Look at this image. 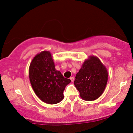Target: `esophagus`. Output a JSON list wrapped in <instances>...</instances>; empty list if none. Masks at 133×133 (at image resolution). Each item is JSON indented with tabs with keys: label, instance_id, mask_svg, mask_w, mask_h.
Masks as SVG:
<instances>
[{
	"label": "esophagus",
	"instance_id": "34e87169",
	"mask_svg": "<svg viewBox=\"0 0 133 133\" xmlns=\"http://www.w3.org/2000/svg\"><path fill=\"white\" fill-rule=\"evenodd\" d=\"M70 80H71V82H73L74 81V78L73 77H70Z\"/></svg>",
	"mask_w": 133,
	"mask_h": 133
}]
</instances>
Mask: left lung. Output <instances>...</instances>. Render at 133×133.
<instances>
[{"label": "left lung", "instance_id": "obj_1", "mask_svg": "<svg viewBox=\"0 0 133 133\" xmlns=\"http://www.w3.org/2000/svg\"><path fill=\"white\" fill-rule=\"evenodd\" d=\"M108 80L107 68L96 56H90L77 74L74 85L85 101L97 99L103 93Z\"/></svg>", "mask_w": 133, "mask_h": 133}]
</instances>
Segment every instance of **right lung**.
<instances>
[{
	"label": "right lung",
	"instance_id": "obj_1",
	"mask_svg": "<svg viewBox=\"0 0 133 133\" xmlns=\"http://www.w3.org/2000/svg\"><path fill=\"white\" fill-rule=\"evenodd\" d=\"M29 77L34 91L42 101L49 104L59 103L64 99V90L71 82L56 70L52 55L43 51L32 59Z\"/></svg>",
	"mask_w": 133,
	"mask_h": 133
}]
</instances>
